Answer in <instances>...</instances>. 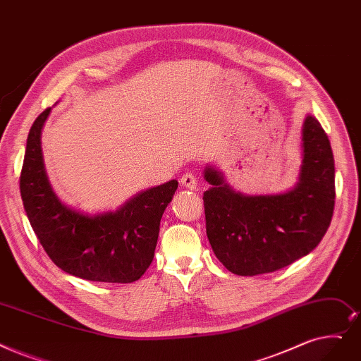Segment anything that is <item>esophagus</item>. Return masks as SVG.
Listing matches in <instances>:
<instances>
[{"label": "esophagus", "instance_id": "34e87169", "mask_svg": "<svg viewBox=\"0 0 361 361\" xmlns=\"http://www.w3.org/2000/svg\"><path fill=\"white\" fill-rule=\"evenodd\" d=\"M181 185L187 187V189H190V190H196L197 189V180L193 174H190V172H187V174H184L181 177Z\"/></svg>", "mask_w": 361, "mask_h": 361}]
</instances>
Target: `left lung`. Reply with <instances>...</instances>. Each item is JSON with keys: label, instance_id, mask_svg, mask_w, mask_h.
I'll return each instance as SVG.
<instances>
[{"label": "left lung", "instance_id": "8db88e82", "mask_svg": "<svg viewBox=\"0 0 361 361\" xmlns=\"http://www.w3.org/2000/svg\"><path fill=\"white\" fill-rule=\"evenodd\" d=\"M298 181L273 195H245L215 165L203 178L207 236L215 257L238 276L273 273L308 255L323 239L335 207V161L331 142L316 116L301 128Z\"/></svg>", "mask_w": 361, "mask_h": 361}]
</instances>
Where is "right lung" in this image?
<instances>
[{"mask_svg": "<svg viewBox=\"0 0 361 361\" xmlns=\"http://www.w3.org/2000/svg\"><path fill=\"white\" fill-rule=\"evenodd\" d=\"M45 111L30 127L20 174V195L29 223L59 269L91 281L131 283L153 261L161 218L177 180L150 187L115 211L87 214L61 200L47 176L41 149Z\"/></svg>", "mask_w": 361, "mask_h": 361, "instance_id": "right-lung-1", "label": "right lung"}]
</instances>
